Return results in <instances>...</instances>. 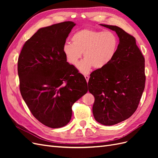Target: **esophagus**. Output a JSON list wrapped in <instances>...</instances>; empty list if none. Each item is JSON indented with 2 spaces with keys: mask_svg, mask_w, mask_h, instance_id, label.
I'll list each match as a JSON object with an SVG mask.
<instances>
[{
  "mask_svg": "<svg viewBox=\"0 0 158 158\" xmlns=\"http://www.w3.org/2000/svg\"><path fill=\"white\" fill-rule=\"evenodd\" d=\"M84 77H85V80H86V81H87V82H88V80H89V76L88 75H87V74H85V75H84Z\"/></svg>",
  "mask_w": 158,
  "mask_h": 158,
  "instance_id": "obj_1",
  "label": "esophagus"
}]
</instances>
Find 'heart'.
<instances>
[{"mask_svg":"<svg viewBox=\"0 0 158 158\" xmlns=\"http://www.w3.org/2000/svg\"><path fill=\"white\" fill-rule=\"evenodd\" d=\"M73 44H66L63 52L66 60L73 66L78 64L83 52L84 59L78 65L82 73H88L92 67L102 69L114 58L118 47L117 36L111 31L83 29L71 38Z\"/></svg>","mask_w":158,"mask_h":158,"instance_id":"b5f03b06","label":"heart"}]
</instances>
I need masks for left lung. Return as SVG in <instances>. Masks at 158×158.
Masks as SVG:
<instances>
[{
    "mask_svg": "<svg viewBox=\"0 0 158 158\" xmlns=\"http://www.w3.org/2000/svg\"><path fill=\"white\" fill-rule=\"evenodd\" d=\"M100 25L116 32L118 47L111 63L91 73L88 90L95 98V121L111 126L136 111L145 88V59L132 35L116 26Z\"/></svg>",
    "mask_w": 158,
    "mask_h": 158,
    "instance_id": "obj_1",
    "label": "left lung"
}]
</instances>
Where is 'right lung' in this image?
Here are the masks:
<instances>
[{
    "label": "right lung",
    "instance_id": "obj_1",
    "mask_svg": "<svg viewBox=\"0 0 158 158\" xmlns=\"http://www.w3.org/2000/svg\"><path fill=\"white\" fill-rule=\"evenodd\" d=\"M74 26L69 21L40 28L26 41L18 57L22 96L35 118L52 128L67 125L73 105L88 92L86 80L63 52Z\"/></svg>",
    "mask_w": 158,
    "mask_h": 158
}]
</instances>
